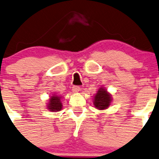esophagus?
<instances>
[{
    "instance_id": "obj_1",
    "label": "esophagus",
    "mask_w": 159,
    "mask_h": 159,
    "mask_svg": "<svg viewBox=\"0 0 159 159\" xmlns=\"http://www.w3.org/2000/svg\"><path fill=\"white\" fill-rule=\"evenodd\" d=\"M80 90H81V88H80L79 86L75 85V86H73V87H72V91H73V92H75V93L78 92Z\"/></svg>"
}]
</instances>
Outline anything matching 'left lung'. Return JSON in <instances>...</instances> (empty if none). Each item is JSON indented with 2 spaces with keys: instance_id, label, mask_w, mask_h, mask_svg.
I'll use <instances>...</instances> for the list:
<instances>
[{
  "instance_id": "8db88e82",
  "label": "left lung",
  "mask_w": 159,
  "mask_h": 159,
  "mask_svg": "<svg viewBox=\"0 0 159 159\" xmlns=\"http://www.w3.org/2000/svg\"><path fill=\"white\" fill-rule=\"evenodd\" d=\"M111 101V94H108L105 89H100L94 96V105L98 109H105L110 105Z\"/></svg>"
}]
</instances>
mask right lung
<instances>
[{"instance_id":"right-lung-1","label":"right lung","mask_w":159,"mask_h":159,"mask_svg":"<svg viewBox=\"0 0 159 159\" xmlns=\"http://www.w3.org/2000/svg\"><path fill=\"white\" fill-rule=\"evenodd\" d=\"M48 106V108L51 111H59L60 110H61L62 105L61 102V97L57 95L51 96Z\"/></svg>"}]
</instances>
